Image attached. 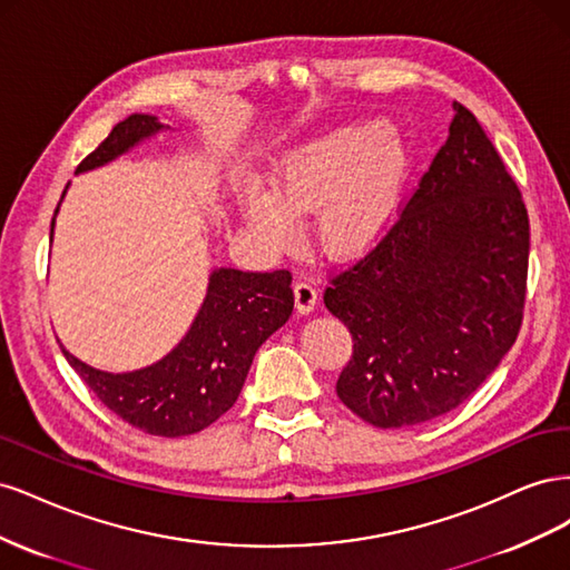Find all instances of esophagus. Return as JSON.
I'll return each instance as SVG.
<instances>
[{"mask_svg": "<svg viewBox=\"0 0 570 570\" xmlns=\"http://www.w3.org/2000/svg\"><path fill=\"white\" fill-rule=\"evenodd\" d=\"M316 304H318V289H316L312 283L299 281V283L295 285V306H297V312H299V314L314 312Z\"/></svg>", "mask_w": 570, "mask_h": 570, "instance_id": "34e87169", "label": "esophagus"}]
</instances>
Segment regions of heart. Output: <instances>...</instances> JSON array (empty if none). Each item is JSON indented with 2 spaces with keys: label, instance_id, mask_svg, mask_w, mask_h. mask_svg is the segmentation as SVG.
<instances>
[{
  "label": "heart",
  "instance_id": "obj_1",
  "mask_svg": "<svg viewBox=\"0 0 570 570\" xmlns=\"http://www.w3.org/2000/svg\"><path fill=\"white\" fill-rule=\"evenodd\" d=\"M409 170L404 137L383 120H358L287 151L273 170V189L245 197V216L271 245L285 247L299 235L297 216L316 212L321 249L350 258L387 233Z\"/></svg>",
  "mask_w": 570,
  "mask_h": 570
}]
</instances>
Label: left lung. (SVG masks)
<instances>
[{"label":"left lung","mask_w":570,"mask_h":570,"mask_svg":"<svg viewBox=\"0 0 570 570\" xmlns=\"http://www.w3.org/2000/svg\"><path fill=\"white\" fill-rule=\"evenodd\" d=\"M530 223L478 118L454 101L450 137L387 235L325 287L354 352L337 396L375 428L456 409L519 337Z\"/></svg>","instance_id":"1"}]
</instances>
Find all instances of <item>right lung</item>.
Returning a JSON list of instances; mask_svg holds the SVG:
<instances>
[{
	"label": "right lung",
	"instance_id": "right-lung-1",
	"mask_svg": "<svg viewBox=\"0 0 570 570\" xmlns=\"http://www.w3.org/2000/svg\"><path fill=\"white\" fill-rule=\"evenodd\" d=\"M166 126L157 116L132 114L76 168L92 170L114 161ZM59 212V206H57ZM55 228V220H51ZM292 273H247L218 268L195 323L157 364L132 373H107L63 352L97 400L149 435L183 438L218 421L239 396L256 350L289 318L295 295Z\"/></svg>",
	"mask_w": 570,
	"mask_h": 570
}]
</instances>
